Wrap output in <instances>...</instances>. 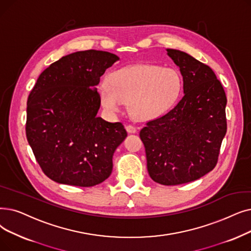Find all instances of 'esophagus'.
<instances>
[{
    "label": "esophagus",
    "mask_w": 251,
    "mask_h": 251,
    "mask_svg": "<svg viewBox=\"0 0 251 251\" xmlns=\"http://www.w3.org/2000/svg\"><path fill=\"white\" fill-rule=\"evenodd\" d=\"M126 130H127L128 133H136V128L132 125H127Z\"/></svg>",
    "instance_id": "obj_1"
}]
</instances>
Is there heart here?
<instances>
[{
    "label": "heart",
    "instance_id": "1",
    "mask_svg": "<svg viewBox=\"0 0 251 251\" xmlns=\"http://www.w3.org/2000/svg\"><path fill=\"white\" fill-rule=\"evenodd\" d=\"M108 82H101L97 87L106 112L117 115L124 101H128L130 113L139 121L164 114L181 90V78L176 70L151 64L120 69L110 75Z\"/></svg>",
    "mask_w": 251,
    "mask_h": 251
}]
</instances>
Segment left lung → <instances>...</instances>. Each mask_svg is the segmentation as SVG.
Here are the masks:
<instances>
[{
    "label": "left lung",
    "mask_w": 251,
    "mask_h": 251,
    "mask_svg": "<svg viewBox=\"0 0 251 251\" xmlns=\"http://www.w3.org/2000/svg\"><path fill=\"white\" fill-rule=\"evenodd\" d=\"M166 51L182 75L183 97L166 115L148 122L139 136L151 178L176 186L215 167L226 132V97L208 65L183 51Z\"/></svg>",
    "instance_id": "1"
}]
</instances>
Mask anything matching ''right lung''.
<instances>
[{
  "instance_id": "obj_1",
  "label": "right lung",
  "mask_w": 251,
  "mask_h": 251,
  "mask_svg": "<svg viewBox=\"0 0 251 251\" xmlns=\"http://www.w3.org/2000/svg\"><path fill=\"white\" fill-rule=\"evenodd\" d=\"M119 60L113 53L78 51L53 62L30 91L26 137L46 176L58 183L93 187L113 170L116 149L127 136L121 123L106 122L96 86Z\"/></svg>"
}]
</instances>
